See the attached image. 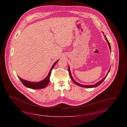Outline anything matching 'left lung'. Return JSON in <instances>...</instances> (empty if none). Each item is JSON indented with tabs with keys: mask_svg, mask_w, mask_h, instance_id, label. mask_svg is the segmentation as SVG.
<instances>
[{
	"mask_svg": "<svg viewBox=\"0 0 127 127\" xmlns=\"http://www.w3.org/2000/svg\"><path fill=\"white\" fill-rule=\"evenodd\" d=\"M103 33V34H104L103 32H102ZM104 36H105V39L106 40V41H107V42L108 43V45H109V49L111 50V47H110V43H109V41H108V39H107V37L105 35H104ZM68 72H69V75H70V78L71 79H72V80L73 81V82L75 84L77 85H78V86H80V87H83V88H95V87H97V86H99V85L101 84V83L103 81H104V80L106 78V77H107V76H108V74H109V71H110V68L109 69V71H108V72L107 73V75H106V76L103 78V79H102L101 80H100L99 81H98V82H97L96 83V84H95L93 85H82L81 84H80V83H79L78 82H76V81H75V80L74 79H73V78L72 77V75H71V71H70V67L69 66H68Z\"/></svg>",
	"mask_w": 127,
	"mask_h": 127,
	"instance_id": "8db88e82",
	"label": "left lung"
}]
</instances>
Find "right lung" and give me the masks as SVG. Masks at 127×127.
Instances as JSON below:
<instances>
[{
    "instance_id": "1",
    "label": "right lung",
    "mask_w": 127,
    "mask_h": 127,
    "mask_svg": "<svg viewBox=\"0 0 127 127\" xmlns=\"http://www.w3.org/2000/svg\"><path fill=\"white\" fill-rule=\"evenodd\" d=\"M59 61V60L55 62L51 67V69H50V71L48 73V76L41 81H40L39 82H32V81H29L25 80L24 79H21L19 76H18V78L20 80L22 84L24 85L25 87L28 88H30L31 89H34V90H38V89H41L45 88L47 86V85L48 84L49 82V79H50V76L52 69L54 68L55 66L56 65V64L57 63V62Z\"/></svg>"
}]
</instances>
